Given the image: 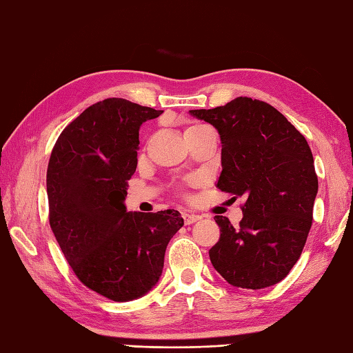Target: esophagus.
Instances as JSON below:
<instances>
[{
  "label": "esophagus",
  "instance_id": "1",
  "mask_svg": "<svg viewBox=\"0 0 353 353\" xmlns=\"http://www.w3.org/2000/svg\"><path fill=\"white\" fill-rule=\"evenodd\" d=\"M183 218H184V223L185 224H194V223L198 221V219H201V216H199V215L188 214V212H183Z\"/></svg>",
  "mask_w": 353,
  "mask_h": 353
}]
</instances>
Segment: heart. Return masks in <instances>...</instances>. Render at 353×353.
<instances>
[{"label":"heart","mask_w":353,"mask_h":353,"mask_svg":"<svg viewBox=\"0 0 353 353\" xmlns=\"http://www.w3.org/2000/svg\"><path fill=\"white\" fill-rule=\"evenodd\" d=\"M205 128H209V125H205V124H192V125H189L188 129H185V134H192V132L201 130V129H205Z\"/></svg>","instance_id":"b5f03b06"}]
</instances>
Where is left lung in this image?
I'll use <instances>...</instances> for the list:
<instances>
[{
	"label": "left lung",
	"mask_w": 353,
	"mask_h": 353,
	"mask_svg": "<svg viewBox=\"0 0 353 353\" xmlns=\"http://www.w3.org/2000/svg\"><path fill=\"white\" fill-rule=\"evenodd\" d=\"M190 114L214 125L221 138L216 188L235 199L244 196L236 228L215 216L221 234L209 250L212 264L235 288L280 283L301 256L314 218L318 176L307 141L259 99L238 97Z\"/></svg>",
	"instance_id": "8db88e82"
}]
</instances>
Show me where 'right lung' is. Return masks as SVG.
<instances>
[{
  "instance_id": "add662e5",
  "label": "right lung",
  "mask_w": 353,
  "mask_h": 353,
  "mask_svg": "<svg viewBox=\"0 0 353 353\" xmlns=\"http://www.w3.org/2000/svg\"><path fill=\"white\" fill-rule=\"evenodd\" d=\"M163 114L123 98L92 104L58 137L48 165L49 223L73 274L112 301H130L158 283L178 210L128 212L139 125Z\"/></svg>"
}]
</instances>
